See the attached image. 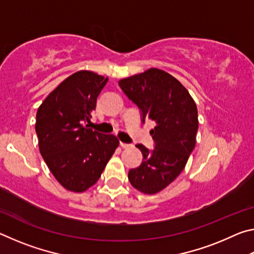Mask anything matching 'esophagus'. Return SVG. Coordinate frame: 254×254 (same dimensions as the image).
Listing matches in <instances>:
<instances>
[{"instance_id": "obj_1", "label": "esophagus", "mask_w": 254, "mask_h": 254, "mask_svg": "<svg viewBox=\"0 0 254 254\" xmlns=\"http://www.w3.org/2000/svg\"><path fill=\"white\" fill-rule=\"evenodd\" d=\"M120 145H121L122 148H130V147H131V144H128V143H124V142H120Z\"/></svg>"}]
</instances>
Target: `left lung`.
Wrapping results in <instances>:
<instances>
[{
  "mask_svg": "<svg viewBox=\"0 0 254 254\" xmlns=\"http://www.w3.org/2000/svg\"><path fill=\"white\" fill-rule=\"evenodd\" d=\"M120 87L141 110L142 122L151 120L154 149L136 144L142 163L128 171L133 187L153 195L178 177L196 144L198 115L196 103L178 79L158 68L119 81Z\"/></svg>",
  "mask_w": 254,
  "mask_h": 254,
  "instance_id": "obj_1",
  "label": "left lung"
}]
</instances>
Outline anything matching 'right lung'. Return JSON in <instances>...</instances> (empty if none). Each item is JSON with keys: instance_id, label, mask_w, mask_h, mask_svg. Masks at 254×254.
Returning <instances> with one entry per match:
<instances>
[{"instance_id": "1", "label": "right lung", "mask_w": 254, "mask_h": 254, "mask_svg": "<svg viewBox=\"0 0 254 254\" xmlns=\"http://www.w3.org/2000/svg\"><path fill=\"white\" fill-rule=\"evenodd\" d=\"M109 78L79 70L62 81L37 112L39 150L57 182L67 190L83 192L95 185L119 147L113 134L85 126Z\"/></svg>"}]
</instances>
